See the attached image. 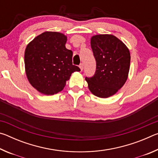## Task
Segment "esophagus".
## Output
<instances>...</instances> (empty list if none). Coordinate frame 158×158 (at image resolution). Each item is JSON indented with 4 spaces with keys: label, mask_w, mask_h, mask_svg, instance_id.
Returning a JSON list of instances; mask_svg holds the SVG:
<instances>
[{
    "label": "esophagus",
    "mask_w": 158,
    "mask_h": 158,
    "mask_svg": "<svg viewBox=\"0 0 158 158\" xmlns=\"http://www.w3.org/2000/svg\"><path fill=\"white\" fill-rule=\"evenodd\" d=\"M79 68H80V69H81V70H82L83 68H84V64H83V63L80 64V65H79Z\"/></svg>",
    "instance_id": "esophagus-1"
}]
</instances>
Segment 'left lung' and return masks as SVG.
<instances>
[{
  "label": "left lung",
  "mask_w": 158,
  "mask_h": 158,
  "mask_svg": "<svg viewBox=\"0 0 158 158\" xmlns=\"http://www.w3.org/2000/svg\"><path fill=\"white\" fill-rule=\"evenodd\" d=\"M90 45L96 61L94 75L85 77L93 95L106 98L124 85L130 69V53L123 42L112 35L92 37Z\"/></svg>",
  "instance_id": "1"
}]
</instances>
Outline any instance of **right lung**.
I'll return each instance as SVG.
<instances>
[{
    "instance_id": "obj_1",
    "label": "right lung",
    "mask_w": 158,
    "mask_h": 158,
    "mask_svg": "<svg viewBox=\"0 0 158 158\" xmlns=\"http://www.w3.org/2000/svg\"><path fill=\"white\" fill-rule=\"evenodd\" d=\"M67 37L58 32H44L26 48V73L30 84L44 95L56 94L65 87L72 73L80 71L73 64L71 50L66 49Z\"/></svg>"
}]
</instances>
